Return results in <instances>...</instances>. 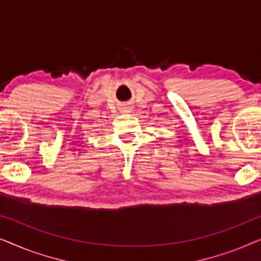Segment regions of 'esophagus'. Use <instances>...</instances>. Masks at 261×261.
<instances>
[{"mask_svg":"<svg viewBox=\"0 0 261 261\" xmlns=\"http://www.w3.org/2000/svg\"><path fill=\"white\" fill-rule=\"evenodd\" d=\"M124 112H127V110H124Z\"/></svg>","mask_w":261,"mask_h":261,"instance_id":"34e87169","label":"esophagus"}]
</instances>
